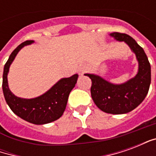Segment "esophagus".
<instances>
[{
  "label": "esophagus",
  "instance_id": "obj_1",
  "mask_svg": "<svg viewBox=\"0 0 156 156\" xmlns=\"http://www.w3.org/2000/svg\"><path fill=\"white\" fill-rule=\"evenodd\" d=\"M79 71L81 73H84L85 72L87 71V68L85 67V66H81L80 68H79Z\"/></svg>",
  "mask_w": 156,
  "mask_h": 156
}]
</instances>
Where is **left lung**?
Segmentation results:
<instances>
[{
  "instance_id": "1",
  "label": "left lung",
  "mask_w": 156,
  "mask_h": 156,
  "mask_svg": "<svg viewBox=\"0 0 156 156\" xmlns=\"http://www.w3.org/2000/svg\"><path fill=\"white\" fill-rule=\"evenodd\" d=\"M110 36L127 43L135 53L139 62L136 76L122 84H113L98 75H85L91 79V96L97 107L108 114L122 115L132 111L146 97L151 81V64L144 49L130 36L120 32H113Z\"/></svg>"
}]
</instances>
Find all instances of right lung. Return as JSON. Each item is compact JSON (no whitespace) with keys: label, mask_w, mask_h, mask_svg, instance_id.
I'll return each instance as SVG.
<instances>
[{"label":"right lung","mask_w":156,"mask_h":156,"mask_svg":"<svg viewBox=\"0 0 156 156\" xmlns=\"http://www.w3.org/2000/svg\"><path fill=\"white\" fill-rule=\"evenodd\" d=\"M33 42L34 41L32 40L22 42L10 55L4 66L2 89L5 101L14 114L29 123L45 124L57 120L62 115L67 106L69 94L74 88L78 75L74 74L70 78H62L48 92L37 98L27 99L15 96L9 89L7 82L10 65L24 46Z\"/></svg>","instance_id":"add662e5"}]
</instances>
